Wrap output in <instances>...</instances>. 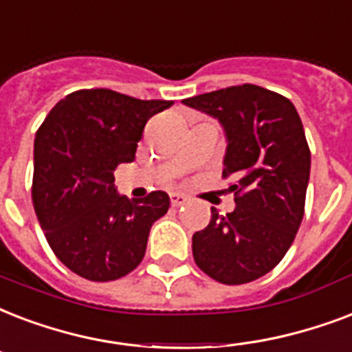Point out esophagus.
<instances>
[{"label":"esophagus","mask_w":352,"mask_h":352,"mask_svg":"<svg viewBox=\"0 0 352 352\" xmlns=\"http://www.w3.org/2000/svg\"><path fill=\"white\" fill-rule=\"evenodd\" d=\"M185 201H187V196L185 195H170V204H173L174 207L184 206Z\"/></svg>","instance_id":"34e87169"}]
</instances>
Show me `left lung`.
Segmentation results:
<instances>
[{
  "instance_id": "obj_1",
  "label": "left lung",
  "mask_w": 352,
  "mask_h": 352,
  "mask_svg": "<svg viewBox=\"0 0 352 352\" xmlns=\"http://www.w3.org/2000/svg\"><path fill=\"white\" fill-rule=\"evenodd\" d=\"M217 117L228 135L222 178L235 211L211 209L207 228L192 235L198 268L222 285L263 277L292 246L305 214L310 148L296 106L283 95L242 84L184 99Z\"/></svg>"
}]
</instances>
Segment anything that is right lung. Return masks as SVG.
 <instances>
[{"mask_svg":"<svg viewBox=\"0 0 352 352\" xmlns=\"http://www.w3.org/2000/svg\"><path fill=\"white\" fill-rule=\"evenodd\" d=\"M173 100H141L113 89H78L49 111L34 138L32 206L53 253L88 280L130 274L145 257L167 192L119 196L113 170L135 157L152 116Z\"/></svg>","mask_w":352,"mask_h":352,"instance_id":"1","label":"right lung"}]
</instances>
